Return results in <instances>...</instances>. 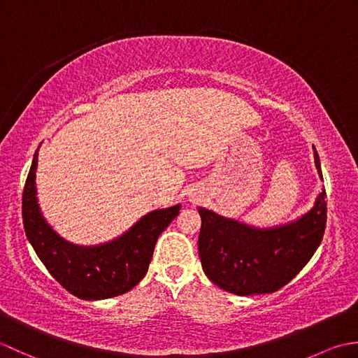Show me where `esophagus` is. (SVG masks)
<instances>
[{"instance_id": "esophagus-1", "label": "esophagus", "mask_w": 358, "mask_h": 358, "mask_svg": "<svg viewBox=\"0 0 358 358\" xmlns=\"http://www.w3.org/2000/svg\"><path fill=\"white\" fill-rule=\"evenodd\" d=\"M192 201H196V199H195V196H192V199H191Z\"/></svg>"}]
</instances>
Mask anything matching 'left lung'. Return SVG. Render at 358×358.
<instances>
[{"label":"left lung","instance_id":"1","mask_svg":"<svg viewBox=\"0 0 358 358\" xmlns=\"http://www.w3.org/2000/svg\"><path fill=\"white\" fill-rule=\"evenodd\" d=\"M314 159L323 180L315 148ZM324 196L322 189L306 214L273 227H254L199 208V254L204 273L235 295L278 291L305 268L320 246L326 227Z\"/></svg>","mask_w":358,"mask_h":358}]
</instances>
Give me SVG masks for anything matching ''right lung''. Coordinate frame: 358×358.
Returning a JSON list of instances; mask_svg holds the SVG:
<instances>
[{
    "instance_id": "1",
    "label": "right lung",
    "mask_w": 358,
    "mask_h": 358,
    "mask_svg": "<svg viewBox=\"0 0 358 358\" xmlns=\"http://www.w3.org/2000/svg\"><path fill=\"white\" fill-rule=\"evenodd\" d=\"M38 150L22 192V223L27 240L50 275L81 300H104L124 294L146 275L155 243L181 204L155 209L108 243L80 246L64 240L45 222L36 199Z\"/></svg>"
}]
</instances>
